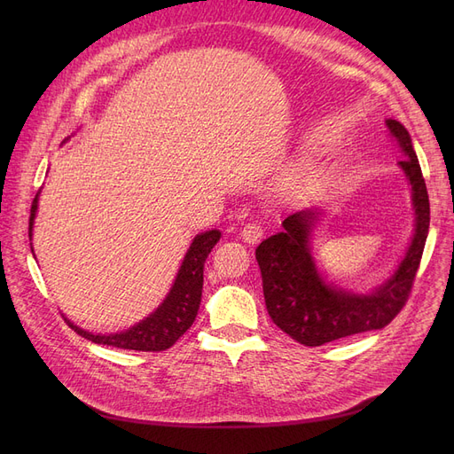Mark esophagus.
<instances>
[{"label":"esophagus","instance_id":"34e87169","mask_svg":"<svg viewBox=\"0 0 454 454\" xmlns=\"http://www.w3.org/2000/svg\"><path fill=\"white\" fill-rule=\"evenodd\" d=\"M240 235H242V239H244L246 242L254 244V242L263 239V235H265V225L261 223V222H250V223L244 225Z\"/></svg>","mask_w":454,"mask_h":454}]
</instances>
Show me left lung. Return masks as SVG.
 I'll return each instance as SVG.
<instances>
[{"label": "left lung", "mask_w": 454, "mask_h": 454, "mask_svg": "<svg viewBox=\"0 0 454 454\" xmlns=\"http://www.w3.org/2000/svg\"><path fill=\"white\" fill-rule=\"evenodd\" d=\"M387 125L405 153L400 167L413 189L417 215L415 237L388 282L369 295L329 287L316 270L307 244L312 210L287 215L282 223L284 231L261 242L255 250L269 316L284 333L305 347H320L342 337L382 329L405 307L413 287L428 237L430 200L407 129L394 119H388Z\"/></svg>", "instance_id": "left-lung-1"}]
</instances>
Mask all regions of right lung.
I'll return each instance as SVG.
<instances>
[{"label":"right lung","instance_id":"obj_1","mask_svg":"<svg viewBox=\"0 0 454 454\" xmlns=\"http://www.w3.org/2000/svg\"><path fill=\"white\" fill-rule=\"evenodd\" d=\"M37 210V197L32 202L30 210V237H32V225ZM222 232L219 231H206L202 235H197L193 244H191L189 252L184 257V263L177 272L176 282L168 297L164 299V303L153 312L149 314L145 320L136 324L134 327L127 329L122 333H112V335H92L85 329L74 325L70 320H66L74 332H77L81 337H85L96 345H107L115 348L125 350H142V352H160L170 348L174 342L180 339L187 329L193 325L200 295H202V270L204 261L212 252L214 246L217 244Z\"/></svg>","mask_w":454,"mask_h":454}]
</instances>
